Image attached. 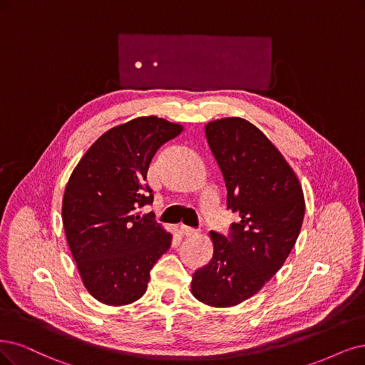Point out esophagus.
<instances>
[{"mask_svg":"<svg viewBox=\"0 0 365 365\" xmlns=\"http://www.w3.org/2000/svg\"><path fill=\"white\" fill-rule=\"evenodd\" d=\"M179 232H180V235H183V236H194V235L198 233L197 230H194V228L186 227V225H180V227H179Z\"/></svg>","mask_w":365,"mask_h":365,"instance_id":"obj_1","label":"esophagus"}]
</instances>
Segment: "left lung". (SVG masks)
<instances>
[{"mask_svg":"<svg viewBox=\"0 0 365 365\" xmlns=\"http://www.w3.org/2000/svg\"><path fill=\"white\" fill-rule=\"evenodd\" d=\"M239 221L228 237L210 232L213 255L192 275L191 292L210 307L254 296L284 264L299 236L305 200L287 160L248 120L227 117L205 128Z\"/></svg>","mask_w":365,"mask_h":365,"instance_id":"left-lung-1","label":"left lung"}]
</instances>
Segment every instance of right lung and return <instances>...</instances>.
I'll list each match as a JSON object with an SVG mask.
<instances>
[{
  "label": "right lung",
  "instance_id": "obj_1",
  "mask_svg": "<svg viewBox=\"0 0 365 365\" xmlns=\"http://www.w3.org/2000/svg\"><path fill=\"white\" fill-rule=\"evenodd\" d=\"M182 130L156 115L118 125L94 141L66 185L67 244L86 289L102 304L138 301L153 264L171 245V233L140 209L153 201L145 183L152 158Z\"/></svg>",
  "mask_w": 365,
  "mask_h": 365
}]
</instances>
